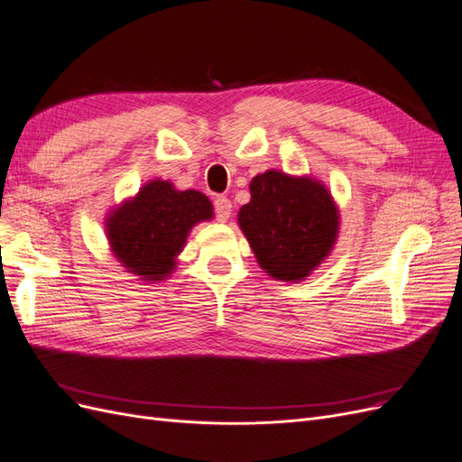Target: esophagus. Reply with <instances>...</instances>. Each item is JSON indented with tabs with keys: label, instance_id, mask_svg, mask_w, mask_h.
Masks as SVG:
<instances>
[{
	"label": "esophagus",
	"instance_id": "34e87169",
	"mask_svg": "<svg viewBox=\"0 0 462 462\" xmlns=\"http://www.w3.org/2000/svg\"><path fill=\"white\" fill-rule=\"evenodd\" d=\"M214 208H216V216L219 221H227L233 214V205L227 197H217L214 200Z\"/></svg>",
	"mask_w": 462,
	"mask_h": 462
}]
</instances>
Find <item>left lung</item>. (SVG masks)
Returning <instances> with one entry per match:
<instances>
[{
	"instance_id": "1",
	"label": "left lung",
	"mask_w": 462,
	"mask_h": 462,
	"mask_svg": "<svg viewBox=\"0 0 462 462\" xmlns=\"http://www.w3.org/2000/svg\"><path fill=\"white\" fill-rule=\"evenodd\" d=\"M236 219L257 265L282 282H301L317 271L341 226L336 200L319 178L274 169L252 178L250 202Z\"/></svg>"
}]
</instances>
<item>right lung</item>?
Instances as JSON below:
<instances>
[{"mask_svg": "<svg viewBox=\"0 0 462 462\" xmlns=\"http://www.w3.org/2000/svg\"><path fill=\"white\" fill-rule=\"evenodd\" d=\"M212 217L214 207L205 193L180 191L169 180H152L107 212L104 229L121 267L138 281L155 284L176 271L191 229Z\"/></svg>", "mask_w": 462, "mask_h": 462, "instance_id": "right-lung-1", "label": "right lung"}]
</instances>
